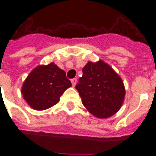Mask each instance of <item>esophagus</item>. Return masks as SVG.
Here are the masks:
<instances>
[{
	"label": "esophagus",
	"mask_w": 156,
	"mask_h": 156,
	"mask_svg": "<svg viewBox=\"0 0 156 156\" xmlns=\"http://www.w3.org/2000/svg\"><path fill=\"white\" fill-rule=\"evenodd\" d=\"M72 82V84H73V86L74 87L75 85H76V83H77V78H73L71 80Z\"/></svg>",
	"instance_id": "1"
}]
</instances>
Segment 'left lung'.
<instances>
[{
    "label": "left lung",
    "instance_id": "8db88e82",
    "mask_svg": "<svg viewBox=\"0 0 156 156\" xmlns=\"http://www.w3.org/2000/svg\"><path fill=\"white\" fill-rule=\"evenodd\" d=\"M75 88L85 108L99 119H106L116 114L125 96L121 78L102 60L97 62H88Z\"/></svg>",
    "mask_w": 156,
    "mask_h": 156
}]
</instances>
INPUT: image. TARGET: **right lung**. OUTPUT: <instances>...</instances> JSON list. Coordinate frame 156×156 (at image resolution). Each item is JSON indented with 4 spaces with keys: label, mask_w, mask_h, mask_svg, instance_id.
I'll use <instances>...</instances> for the list:
<instances>
[{
    "label": "right lung",
    "mask_w": 156,
    "mask_h": 156,
    "mask_svg": "<svg viewBox=\"0 0 156 156\" xmlns=\"http://www.w3.org/2000/svg\"><path fill=\"white\" fill-rule=\"evenodd\" d=\"M71 86L66 73L51 62L38 66L29 73L22 85V94L32 108L45 110L56 105Z\"/></svg>",
    "instance_id": "right-lung-1"
}]
</instances>
